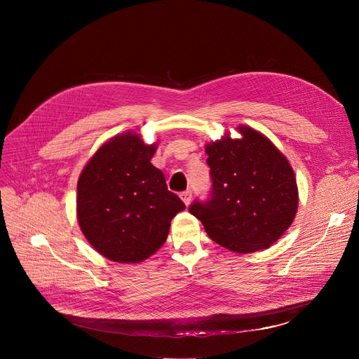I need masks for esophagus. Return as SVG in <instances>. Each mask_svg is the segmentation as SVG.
<instances>
[{
    "label": "esophagus",
    "instance_id": "34e87169",
    "mask_svg": "<svg viewBox=\"0 0 359 359\" xmlns=\"http://www.w3.org/2000/svg\"><path fill=\"white\" fill-rule=\"evenodd\" d=\"M180 198H182V201L184 202V205L187 206L191 203V201H192V192L191 191H186V192H182L180 194Z\"/></svg>",
    "mask_w": 359,
    "mask_h": 359
}]
</instances>
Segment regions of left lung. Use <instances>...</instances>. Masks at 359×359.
I'll list each match as a JSON object with an SVG mask.
<instances>
[{"label":"left lung","mask_w":359,"mask_h":359,"mask_svg":"<svg viewBox=\"0 0 359 359\" xmlns=\"http://www.w3.org/2000/svg\"><path fill=\"white\" fill-rule=\"evenodd\" d=\"M240 138L224 134L205 145L212 191L189 212L217 244L236 253L265 250L292 224L298 187L288 158L259 130L240 125Z\"/></svg>","instance_id":"8db88e82"}]
</instances>
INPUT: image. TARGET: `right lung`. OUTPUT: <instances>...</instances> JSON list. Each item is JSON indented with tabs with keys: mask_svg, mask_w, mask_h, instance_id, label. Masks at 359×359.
Instances as JSON below:
<instances>
[{
	"mask_svg": "<svg viewBox=\"0 0 359 359\" xmlns=\"http://www.w3.org/2000/svg\"><path fill=\"white\" fill-rule=\"evenodd\" d=\"M158 142L128 130L107 140L84 165L77 183V219L94 250L109 260L140 263L167 240L184 210L151 164Z\"/></svg>",
	"mask_w": 359,
	"mask_h": 359,
	"instance_id": "right-lung-1",
	"label": "right lung"
}]
</instances>
